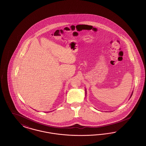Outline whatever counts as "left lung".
I'll list each match as a JSON object with an SVG mask.
<instances>
[{"mask_svg": "<svg viewBox=\"0 0 146 146\" xmlns=\"http://www.w3.org/2000/svg\"><path fill=\"white\" fill-rule=\"evenodd\" d=\"M132 94H131V96H132Z\"/></svg>", "mask_w": 146, "mask_h": 146, "instance_id": "1", "label": "left lung"}]
</instances>
